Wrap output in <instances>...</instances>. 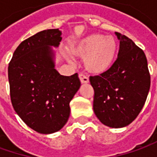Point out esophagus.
Returning a JSON list of instances; mask_svg holds the SVG:
<instances>
[{"instance_id":"obj_1","label":"esophagus","mask_w":157,"mask_h":157,"mask_svg":"<svg viewBox=\"0 0 157 157\" xmlns=\"http://www.w3.org/2000/svg\"><path fill=\"white\" fill-rule=\"evenodd\" d=\"M79 79H80V81H81L82 83H88L89 82V78L86 76L84 74H82V73H80L79 74Z\"/></svg>"}]
</instances>
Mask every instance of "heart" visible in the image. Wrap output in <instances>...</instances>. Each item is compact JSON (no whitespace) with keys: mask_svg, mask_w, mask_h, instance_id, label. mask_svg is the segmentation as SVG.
<instances>
[{"mask_svg":"<svg viewBox=\"0 0 157 157\" xmlns=\"http://www.w3.org/2000/svg\"><path fill=\"white\" fill-rule=\"evenodd\" d=\"M118 44L113 37L93 34L81 40L72 51L84 57V66L90 73L101 74L108 70L114 62Z\"/></svg>","mask_w":157,"mask_h":157,"instance_id":"heart-1","label":"heart"}]
</instances>
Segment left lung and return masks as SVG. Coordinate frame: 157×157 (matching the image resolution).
<instances>
[{"label":"left lung","instance_id":"obj_1","mask_svg":"<svg viewBox=\"0 0 157 157\" xmlns=\"http://www.w3.org/2000/svg\"><path fill=\"white\" fill-rule=\"evenodd\" d=\"M116 35L118 58L108 70L90 76V82L96 116L104 125L119 128L132 123L140 113L149 91L150 74L142 49L125 35Z\"/></svg>","mask_w":157,"mask_h":157}]
</instances>
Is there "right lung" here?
Segmentation results:
<instances>
[{"label": "right lung", "instance_id": "right-lung-1", "mask_svg": "<svg viewBox=\"0 0 157 157\" xmlns=\"http://www.w3.org/2000/svg\"><path fill=\"white\" fill-rule=\"evenodd\" d=\"M60 35L59 29H51L24 40L8 67L14 110L29 127L44 134L64 126L69 103L81 86L77 73L64 76L54 68L50 46H58Z\"/></svg>", "mask_w": 157, "mask_h": 157}]
</instances>
